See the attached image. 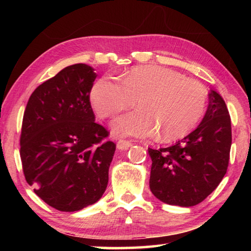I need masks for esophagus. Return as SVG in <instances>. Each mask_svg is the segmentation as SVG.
Masks as SVG:
<instances>
[{
	"instance_id": "obj_1",
	"label": "esophagus",
	"mask_w": 251,
	"mask_h": 251,
	"mask_svg": "<svg viewBox=\"0 0 251 251\" xmlns=\"http://www.w3.org/2000/svg\"><path fill=\"white\" fill-rule=\"evenodd\" d=\"M130 146H131V142L129 141H123V139H121V141L117 142V148L120 151L128 150Z\"/></svg>"
}]
</instances>
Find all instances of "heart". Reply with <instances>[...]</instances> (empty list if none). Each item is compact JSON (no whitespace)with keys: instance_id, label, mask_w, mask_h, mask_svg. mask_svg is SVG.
Returning <instances> with one entry per match:
<instances>
[{"instance_id":"obj_1","label":"heart","mask_w":251,"mask_h":251,"mask_svg":"<svg viewBox=\"0 0 251 251\" xmlns=\"http://www.w3.org/2000/svg\"><path fill=\"white\" fill-rule=\"evenodd\" d=\"M138 108L116 118L113 133L121 137H151L161 142L182 138L201 121L207 92L196 79L187 78L167 67L147 65L131 69L120 80L105 75L93 85L91 101L99 116L113 117L131 107Z\"/></svg>"}]
</instances>
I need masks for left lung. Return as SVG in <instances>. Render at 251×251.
<instances>
[{
    "label": "left lung",
    "instance_id": "1",
    "mask_svg": "<svg viewBox=\"0 0 251 251\" xmlns=\"http://www.w3.org/2000/svg\"><path fill=\"white\" fill-rule=\"evenodd\" d=\"M201 124L175 145L148 148L151 158L150 187L160 201L192 207L217 188L227 172L231 122L226 103L216 91Z\"/></svg>",
    "mask_w": 251,
    "mask_h": 251
}]
</instances>
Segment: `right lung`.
<instances>
[{
	"mask_svg": "<svg viewBox=\"0 0 251 251\" xmlns=\"http://www.w3.org/2000/svg\"><path fill=\"white\" fill-rule=\"evenodd\" d=\"M94 69L74 64L41 84L24 110L21 133L23 173L34 193L61 211L99 201L108 182L116 145L95 123L90 94Z\"/></svg>",
	"mask_w": 251,
	"mask_h": 251,
	"instance_id": "obj_1",
	"label": "right lung"
}]
</instances>
